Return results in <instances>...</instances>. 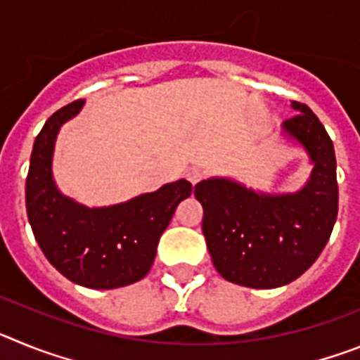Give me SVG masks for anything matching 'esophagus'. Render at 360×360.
I'll return each instance as SVG.
<instances>
[{
    "mask_svg": "<svg viewBox=\"0 0 360 360\" xmlns=\"http://www.w3.org/2000/svg\"><path fill=\"white\" fill-rule=\"evenodd\" d=\"M203 176H205V171H203L202 167H191V169L187 171V180H189L193 186L198 184Z\"/></svg>",
    "mask_w": 360,
    "mask_h": 360,
    "instance_id": "obj_1",
    "label": "esophagus"
}]
</instances>
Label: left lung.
Listing matches in <instances>:
<instances>
[{
  "instance_id": "1",
  "label": "left lung",
  "mask_w": 360,
  "mask_h": 360,
  "mask_svg": "<svg viewBox=\"0 0 360 360\" xmlns=\"http://www.w3.org/2000/svg\"><path fill=\"white\" fill-rule=\"evenodd\" d=\"M292 108L299 113L283 122V135L303 146L314 165L301 189L269 195L218 176L195 186L212 263L241 287L278 288L297 279L323 252L337 219L332 139L307 104L294 101Z\"/></svg>"
}]
</instances>
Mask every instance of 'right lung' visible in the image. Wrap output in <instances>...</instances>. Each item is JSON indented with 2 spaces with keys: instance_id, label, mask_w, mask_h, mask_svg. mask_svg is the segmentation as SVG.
<instances>
[{
  "instance_id": "obj_1",
  "label": "right lung",
  "mask_w": 360,
  "mask_h": 360,
  "mask_svg": "<svg viewBox=\"0 0 360 360\" xmlns=\"http://www.w3.org/2000/svg\"><path fill=\"white\" fill-rule=\"evenodd\" d=\"M82 104L79 98L57 110L36 136L25 189L27 214L43 254L65 278L108 290L148 274L162 232L193 186L182 178L155 193L94 209L63 195L53 182V146L63 124L77 115Z\"/></svg>"
}]
</instances>
